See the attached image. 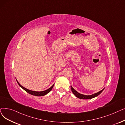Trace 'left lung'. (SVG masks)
I'll return each mask as SVG.
<instances>
[{"label": "left lung", "instance_id": "8db88e82", "mask_svg": "<svg viewBox=\"0 0 125 125\" xmlns=\"http://www.w3.org/2000/svg\"><path fill=\"white\" fill-rule=\"evenodd\" d=\"M71 89H72V92L73 93V94H74V95H75L76 97H78V98L81 99H90L94 98V97L97 96V95H99L102 93V92L103 90H104V89H103V90H101L100 91L98 92V93H96V94H93L90 95H84V94H81L78 93V92H77V91L75 90L72 87V86H71Z\"/></svg>", "mask_w": 125, "mask_h": 125}]
</instances>
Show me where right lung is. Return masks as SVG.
Masks as SVG:
<instances>
[{
  "label": "right lung",
  "mask_w": 125,
  "mask_h": 125,
  "mask_svg": "<svg viewBox=\"0 0 125 125\" xmlns=\"http://www.w3.org/2000/svg\"><path fill=\"white\" fill-rule=\"evenodd\" d=\"M17 82L18 84V85L21 87V88H23L26 92H27V93L31 94V95H35V96H43V95H46V94H47L48 93H50V92L52 90V88H53V85L51 87V88H50L49 89H48L45 91H32V90H29L28 89H26L25 88H24V87H23L22 86H21L19 83L18 81H17Z\"/></svg>",
  "instance_id": "obj_1"
}]
</instances>
